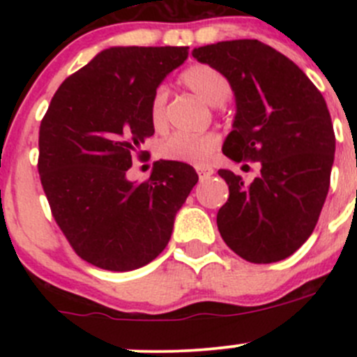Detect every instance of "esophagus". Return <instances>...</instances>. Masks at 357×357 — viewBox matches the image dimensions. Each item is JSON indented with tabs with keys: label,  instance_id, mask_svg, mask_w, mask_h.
<instances>
[{
	"label": "esophagus",
	"instance_id": "34e87169",
	"mask_svg": "<svg viewBox=\"0 0 357 357\" xmlns=\"http://www.w3.org/2000/svg\"><path fill=\"white\" fill-rule=\"evenodd\" d=\"M197 172H199L200 181H204V179L211 178V176L214 174V169L208 167V165H197Z\"/></svg>",
	"mask_w": 357,
	"mask_h": 357
}]
</instances>
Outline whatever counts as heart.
<instances>
[{
    "label": "heart",
    "instance_id": "heart-1",
    "mask_svg": "<svg viewBox=\"0 0 357 357\" xmlns=\"http://www.w3.org/2000/svg\"><path fill=\"white\" fill-rule=\"evenodd\" d=\"M183 84L200 96L205 103L212 107H221L231 95V84L225 74L218 68L197 63L186 68L181 74ZM150 121L153 129L162 131L167 126V89L158 88L150 102ZM219 136L214 132L204 135H172L160 145L162 157L167 160L200 164L207 160L218 150Z\"/></svg>",
    "mask_w": 357,
    "mask_h": 357
}]
</instances>
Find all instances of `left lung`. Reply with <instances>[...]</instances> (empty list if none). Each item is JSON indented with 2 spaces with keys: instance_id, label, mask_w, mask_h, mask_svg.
Masks as SVG:
<instances>
[{
  "instance_id": "8db88e82",
  "label": "left lung",
  "mask_w": 357,
  "mask_h": 357,
  "mask_svg": "<svg viewBox=\"0 0 357 357\" xmlns=\"http://www.w3.org/2000/svg\"><path fill=\"white\" fill-rule=\"evenodd\" d=\"M192 55L225 74L235 95L222 153L261 164L252 183L218 171L229 186L219 233L248 262L287 259L311 236L330 188L335 135L325 98L290 59L257 39L200 46Z\"/></svg>"
}]
</instances>
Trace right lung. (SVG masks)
Segmentation results:
<instances>
[{
    "mask_svg": "<svg viewBox=\"0 0 357 357\" xmlns=\"http://www.w3.org/2000/svg\"><path fill=\"white\" fill-rule=\"evenodd\" d=\"M188 59V46H112L56 89L39 128L38 171L56 225L75 254L107 271H132L164 250L199 181L190 164L157 160L129 181L132 157L155 132L150 102Z\"/></svg>",
    "mask_w": 357,
    "mask_h": 357,
    "instance_id": "add662e5",
    "label": "right lung"
}]
</instances>
